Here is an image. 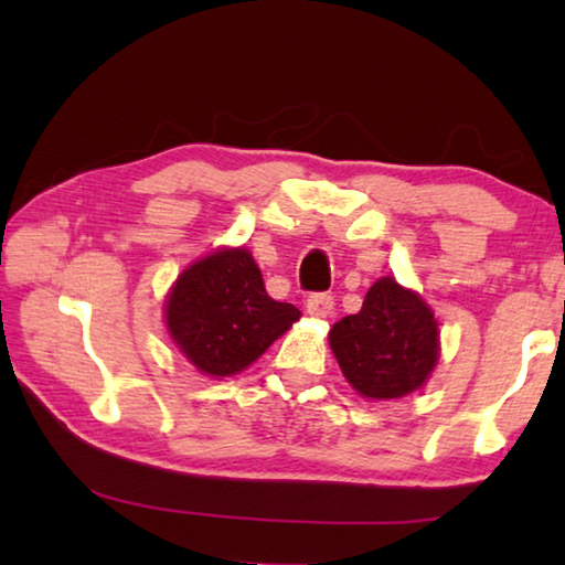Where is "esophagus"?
I'll return each instance as SVG.
<instances>
[{"instance_id":"obj_1","label":"esophagus","mask_w":565,"mask_h":565,"mask_svg":"<svg viewBox=\"0 0 565 565\" xmlns=\"http://www.w3.org/2000/svg\"><path fill=\"white\" fill-rule=\"evenodd\" d=\"M306 311H309L313 319H327L333 311V296L331 294H311L309 299H306Z\"/></svg>"}]
</instances>
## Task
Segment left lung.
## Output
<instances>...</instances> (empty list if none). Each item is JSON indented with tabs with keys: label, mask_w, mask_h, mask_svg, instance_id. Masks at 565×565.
<instances>
[{
	"label": "left lung",
	"mask_w": 565,
	"mask_h": 565,
	"mask_svg": "<svg viewBox=\"0 0 565 565\" xmlns=\"http://www.w3.org/2000/svg\"><path fill=\"white\" fill-rule=\"evenodd\" d=\"M341 374L363 398H401L426 384L438 361V323L416 291L384 276L359 313L329 331Z\"/></svg>",
	"instance_id": "1"
}]
</instances>
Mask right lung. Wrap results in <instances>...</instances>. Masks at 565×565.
I'll return each instance as SVG.
<instances>
[{
    "mask_svg": "<svg viewBox=\"0 0 565 565\" xmlns=\"http://www.w3.org/2000/svg\"><path fill=\"white\" fill-rule=\"evenodd\" d=\"M167 329L206 376H234L299 321L294 303L266 294L246 248H218L181 271L167 296Z\"/></svg>",
    "mask_w": 565,
    "mask_h": 565,
    "instance_id": "obj_1",
    "label": "right lung"
}]
</instances>
